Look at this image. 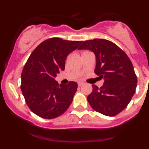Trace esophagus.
Masks as SVG:
<instances>
[{"label": "esophagus", "mask_w": 149, "mask_h": 149, "mask_svg": "<svg viewBox=\"0 0 149 149\" xmlns=\"http://www.w3.org/2000/svg\"><path fill=\"white\" fill-rule=\"evenodd\" d=\"M83 82H81V81H79L78 82V86H81L82 85H83Z\"/></svg>", "instance_id": "obj_1"}]
</instances>
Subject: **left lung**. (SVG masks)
Here are the masks:
<instances>
[{"mask_svg": "<svg viewBox=\"0 0 149 149\" xmlns=\"http://www.w3.org/2000/svg\"><path fill=\"white\" fill-rule=\"evenodd\" d=\"M79 49H89L96 55L94 73L104 79L87 97L92 109L106 116H115L127 106L136 92L137 76L131 61L117 45L104 39L84 41Z\"/></svg>", "mask_w": 149, "mask_h": 149, "instance_id": "left-lung-1", "label": "left lung"}]
</instances>
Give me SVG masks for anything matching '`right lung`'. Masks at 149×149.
Segmentation results:
<instances>
[{"mask_svg":"<svg viewBox=\"0 0 149 149\" xmlns=\"http://www.w3.org/2000/svg\"><path fill=\"white\" fill-rule=\"evenodd\" d=\"M81 43L52 37L40 43L31 53L22 70L21 89L26 104L35 115L52 119L69 107L78 84L69 81L59 86L55 77L65 69L68 54Z\"/></svg>","mask_w":149,"mask_h":149,"instance_id":"right-lung-1","label":"right lung"}]
</instances>
